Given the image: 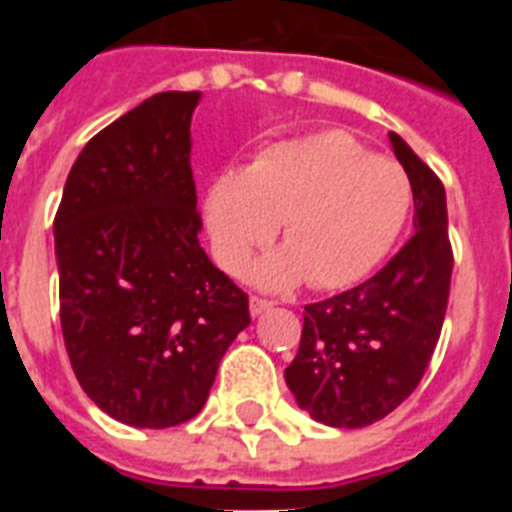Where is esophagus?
Returning <instances> with one entry per match:
<instances>
[{"instance_id": "34e87169", "label": "esophagus", "mask_w": 512, "mask_h": 512, "mask_svg": "<svg viewBox=\"0 0 512 512\" xmlns=\"http://www.w3.org/2000/svg\"><path fill=\"white\" fill-rule=\"evenodd\" d=\"M248 307H251L253 318H259V315H264L266 310H271V302L264 300V297H251Z\"/></svg>"}]
</instances>
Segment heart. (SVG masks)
I'll return each mask as SVG.
<instances>
[{
  "label": "heart",
  "instance_id": "obj_1",
  "mask_svg": "<svg viewBox=\"0 0 512 512\" xmlns=\"http://www.w3.org/2000/svg\"><path fill=\"white\" fill-rule=\"evenodd\" d=\"M410 182L351 135L328 130L284 140L243 174L225 171L205 197V223L220 266L241 271L282 223L284 248L256 261L253 284L289 289L359 282L390 251L410 212Z\"/></svg>",
  "mask_w": 512,
  "mask_h": 512
}]
</instances>
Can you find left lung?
I'll list each match as a JSON object with an SVG mask.
<instances>
[{
  "instance_id": "8db88e82",
  "label": "left lung",
  "mask_w": 512,
  "mask_h": 512,
  "mask_svg": "<svg viewBox=\"0 0 512 512\" xmlns=\"http://www.w3.org/2000/svg\"><path fill=\"white\" fill-rule=\"evenodd\" d=\"M390 143L413 189V238L372 279L305 307L300 348L284 369L297 405L333 428L377 423L413 395L449 305L446 192L400 135Z\"/></svg>"
}]
</instances>
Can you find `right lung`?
Here are the masks:
<instances>
[{
    "label": "right lung",
    "mask_w": 512,
    "mask_h": 512,
    "mask_svg": "<svg viewBox=\"0 0 512 512\" xmlns=\"http://www.w3.org/2000/svg\"><path fill=\"white\" fill-rule=\"evenodd\" d=\"M200 92H161L94 135L53 220L61 330L81 390L135 428L200 413L248 328V297L207 259L192 179Z\"/></svg>",
    "instance_id": "obj_1"
}]
</instances>
